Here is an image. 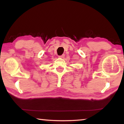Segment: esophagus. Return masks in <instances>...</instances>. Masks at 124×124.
Instances as JSON below:
<instances>
[{
	"label": "esophagus",
	"mask_w": 124,
	"mask_h": 124,
	"mask_svg": "<svg viewBox=\"0 0 124 124\" xmlns=\"http://www.w3.org/2000/svg\"><path fill=\"white\" fill-rule=\"evenodd\" d=\"M64 57V54H62V55H61V56H59V57L60 58H63Z\"/></svg>",
	"instance_id": "1"
}]
</instances>
